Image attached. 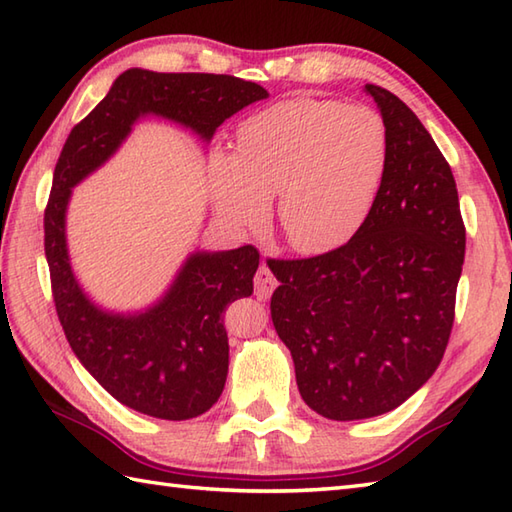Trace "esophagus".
<instances>
[{"label": "esophagus", "mask_w": 512, "mask_h": 512, "mask_svg": "<svg viewBox=\"0 0 512 512\" xmlns=\"http://www.w3.org/2000/svg\"><path fill=\"white\" fill-rule=\"evenodd\" d=\"M275 288H277L275 275L270 273V268L266 264H262L257 268V275H255V295L259 299H268L270 295H273Z\"/></svg>", "instance_id": "34e87169"}]
</instances>
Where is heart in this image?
Listing matches in <instances>:
<instances>
[{"label":"heart","mask_w":512,"mask_h":512,"mask_svg":"<svg viewBox=\"0 0 512 512\" xmlns=\"http://www.w3.org/2000/svg\"><path fill=\"white\" fill-rule=\"evenodd\" d=\"M389 165L383 116L328 99L279 101L237 129V151L211 160L215 211L235 226H259L279 193L277 226L290 248H339L372 215Z\"/></svg>","instance_id":"b5f03b06"}]
</instances>
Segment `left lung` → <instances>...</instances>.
<instances>
[{
  "label": "left lung",
  "mask_w": 512,
  "mask_h": 512,
  "mask_svg": "<svg viewBox=\"0 0 512 512\" xmlns=\"http://www.w3.org/2000/svg\"><path fill=\"white\" fill-rule=\"evenodd\" d=\"M389 136L385 184L350 242L273 259L275 330L319 416L363 420L402 405L447 350L466 231L449 162L396 94L367 83Z\"/></svg>",
  "instance_id": "obj_1"
}]
</instances>
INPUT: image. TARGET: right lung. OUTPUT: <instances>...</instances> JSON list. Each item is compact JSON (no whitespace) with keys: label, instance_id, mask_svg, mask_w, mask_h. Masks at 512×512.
<instances>
[{"label":"right lung","instance_id":"1","mask_svg":"<svg viewBox=\"0 0 512 512\" xmlns=\"http://www.w3.org/2000/svg\"><path fill=\"white\" fill-rule=\"evenodd\" d=\"M262 99V85L237 76L132 68L74 125L54 167L43 246L65 339L107 394L145 416L189 420L220 398L228 374L222 314L228 303L253 295L259 253L255 246L195 250L154 306L103 310L70 266L65 213L72 189L116 154L143 116L167 118L209 143L226 118Z\"/></svg>","mask_w":512,"mask_h":512}]
</instances>
